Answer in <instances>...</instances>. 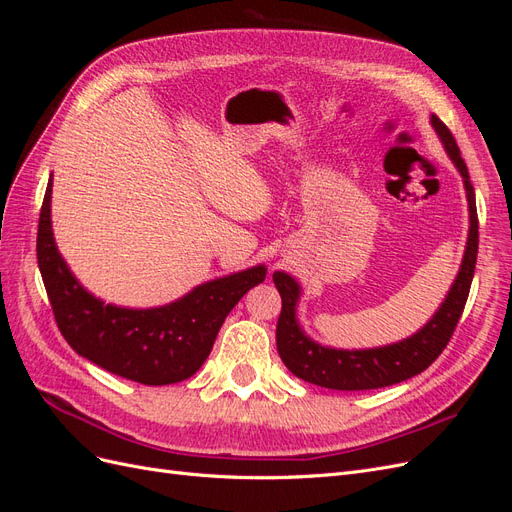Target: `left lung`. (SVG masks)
<instances>
[{"label": "left lung", "mask_w": 512, "mask_h": 512, "mask_svg": "<svg viewBox=\"0 0 512 512\" xmlns=\"http://www.w3.org/2000/svg\"><path fill=\"white\" fill-rule=\"evenodd\" d=\"M431 128L436 130L448 158L453 160L455 168L459 170L468 198V241L455 282L448 288L442 305L436 309V314L410 337L378 348L344 350L322 346L301 329L297 318L301 286L292 275L284 271H275L273 282L282 297V314L280 320H277L275 331L277 352H280L284 365L297 378L335 391L382 389V386H391L421 374V371H425L438 359L440 352L446 348L448 339H451L463 307H466L474 277L478 254V215L468 168L466 162L461 160V153L451 130H448L436 115H431Z\"/></svg>", "instance_id": "obj_1"}]
</instances>
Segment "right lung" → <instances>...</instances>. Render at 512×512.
<instances>
[{
	"instance_id": "right-lung-1",
	"label": "right lung",
	"mask_w": 512,
	"mask_h": 512,
	"mask_svg": "<svg viewBox=\"0 0 512 512\" xmlns=\"http://www.w3.org/2000/svg\"><path fill=\"white\" fill-rule=\"evenodd\" d=\"M53 175L38 222V267L57 327L76 354L121 378L149 386L188 380L207 361L230 309L265 282L256 265L198 284L160 307H121L94 297L59 254L51 222Z\"/></svg>"
}]
</instances>
